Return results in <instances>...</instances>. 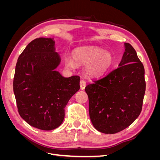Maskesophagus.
<instances>
[{
  "instance_id": "1",
  "label": "esophagus",
  "mask_w": 160,
  "mask_h": 160,
  "mask_svg": "<svg viewBox=\"0 0 160 160\" xmlns=\"http://www.w3.org/2000/svg\"><path fill=\"white\" fill-rule=\"evenodd\" d=\"M86 86V82L84 80H81L80 81V88L81 89L83 90Z\"/></svg>"
}]
</instances>
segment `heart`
<instances>
[{"label": "heart", "instance_id": "b5f03b06", "mask_svg": "<svg viewBox=\"0 0 160 160\" xmlns=\"http://www.w3.org/2000/svg\"><path fill=\"white\" fill-rule=\"evenodd\" d=\"M72 59L66 58L67 67L73 68L75 62L87 65L85 72L89 77H99L105 73L113 64V56L109 51L96 47L81 48L72 52Z\"/></svg>", "mask_w": 160, "mask_h": 160}]
</instances>
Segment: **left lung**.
<instances>
[{
	"mask_svg": "<svg viewBox=\"0 0 160 160\" xmlns=\"http://www.w3.org/2000/svg\"><path fill=\"white\" fill-rule=\"evenodd\" d=\"M117 69L86 86L89 117L99 132L113 134L127 128L142 111L146 91L145 70L137 52L125 42Z\"/></svg>",
	"mask_w": 160,
	"mask_h": 160,
	"instance_id": "8db88e82",
	"label": "left lung"
}]
</instances>
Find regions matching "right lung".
<instances>
[{"mask_svg": "<svg viewBox=\"0 0 160 160\" xmlns=\"http://www.w3.org/2000/svg\"><path fill=\"white\" fill-rule=\"evenodd\" d=\"M52 38L31 41L19 56L13 91L21 117L31 126L49 131L61 125L65 108L80 89V77H62L55 69L61 57Z\"/></svg>", "mask_w": 160, "mask_h": 160, "instance_id": "add662e5", "label": "right lung"}]
</instances>
